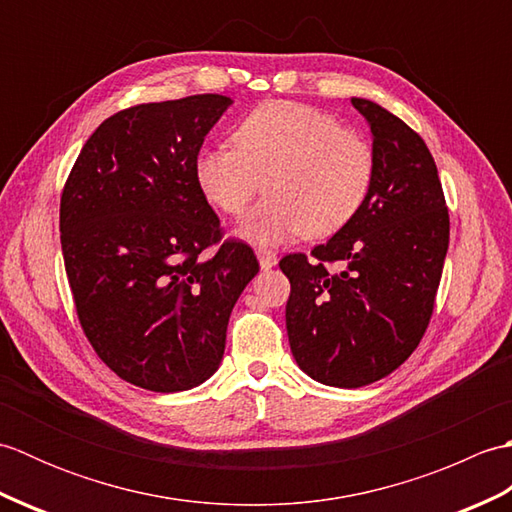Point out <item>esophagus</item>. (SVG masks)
Wrapping results in <instances>:
<instances>
[{"instance_id": "obj_1", "label": "esophagus", "mask_w": 512, "mask_h": 512, "mask_svg": "<svg viewBox=\"0 0 512 512\" xmlns=\"http://www.w3.org/2000/svg\"><path fill=\"white\" fill-rule=\"evenodd\" d=\"M257 259H259V268L262 270H270L273 266H277V255L273 250H257Z\"/></svg>"}]
</instances>
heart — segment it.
<instances>
[{"instance_id": "1", "label": "heart", "mask_w": 512, "mask_h": 512, "mask_svg": "<svg viewBox=\"0 0 512 512\" xmlns=\"http://www.w3.org/2000/svg\"><path fill=\"white\" fill-rule=\"evenodd\" d=\"M374 171V151L361 134L295 101L255 107L237 123L233 145L206 147L193 165L204 200L233 217L264 182L268 198L237 228L259 246L339 233L363 209Z\"/></svg>"}]
</instances>
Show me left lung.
<instances>
[{"instance_id": "1", "label": "left lung", "mask_w": 512, "mask_h": 512, "mask_svg": "<svg viewBox=\"0 0 512 512\" xmlns=\"http://www.w3.org/2000/svg\"><path fill=\"white\" fill-rule=\"evenodd\" d=\"M352 105L372 132V191L314 259L295 253L279 262L290 279L292 356L310 378L345 389L376 383L416 350L449 248L447 202L424 140L374 101Z\"/></svg>"}]
</instances>
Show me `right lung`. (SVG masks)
Segmentation results:
<instances>
[{"label":"right lung","mask_w":512,"mask_h":512,"mask_svg":"<svg viewBox=\"0 0 512 512\" xmlns=\"http://www.w3.org/2000/svg\"><path fill=\"white\" fill-rule=\"evenodd\" d=\"M231 103L195 94L110 116L61 195V250L81 328L114 374L160 394L215 374L228 317L259 273L253 248L222 242L193 173Z\"/></svg>","instance_id":"add662e5"}]
</instances>
